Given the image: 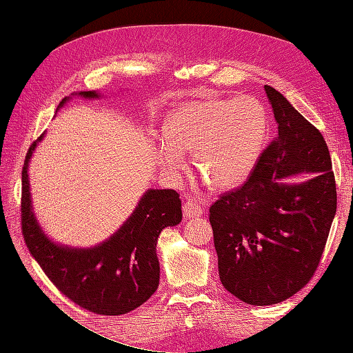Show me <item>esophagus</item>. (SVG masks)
<instances>
[{
    "label": "esophagus",
    "mask_w": 353,
    "mask_h": 353,
    "mask_svg": "<svg viewBox=\"0 0 353 353\" xmlns=\"http://www.w3.org/2000/svg\"><path fill=\"white\" fill-rule=\"evenodd\" d=\"M183 212L185 218H197L203 213V208L199 205V203L194 199H187L184 206H183Z\"/></svg>",
    "instance_id": "34e87169"
}]
</instances>
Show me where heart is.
<instances>
[{
	"label": "heart",
	"mask_w": 353,
	"mask_h": 353,
	"mask_svg": "<svg viewBox=\"0 0 353 353\" xmlns=\"http://www.w3.org/2000/svg\"><path fill=\"white\" fill-rule=\"evenodd\" d=\"M268 132V112L254 97L190 101L166 119L159 157L166 169L178 170L184 163L181 152L194 153L197 174L212 187L228 190L252 175Z\"/></svg>",
	"instance_id": "1"
}]
</instances>
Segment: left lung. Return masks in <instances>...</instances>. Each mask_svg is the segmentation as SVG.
Segmentation results:
<instances>
[{
	"mask_svg": "<svg viewBox=\"0 0 353 353\" xmlns=\"http://www.w3.org/2000/svg\"><path fill=\"white\" fill-rule=\"evenodd\" d=\"M279 132L244 184L209 209L223 288L249 305L280 303L303 288L321 261L337 209L324 138L281 92L265 85ZM301 172L302 185L279 179Z\"/></svg>",
	"mask_w": 353,
	"mask_h": 353,
	"instance_id": "1",
	"label": "left lung"
}]
</instances>
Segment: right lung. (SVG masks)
<instances>
[{
    "label": "right lung",
    "mask_w": 353,
    "mask_h": 353,
    "mask_svg": "<svg viewBox=\"0 0 353 353\" xmlns=\"http://www.w3.org/2000/svg\"><path fill=\"white\" fill-rule=\"evenodd\" d=\"M95 99V91H82ZM68 99H63L60 105ZM42 135L30 144L22 169V234L30 254L72 302L99 315H122L152 297L159 285V234L183 219L175 190H148L116 234L92 249L61 248L39 228L30 205L28 163Z\"/></svg>",
    "instance_id": "add662e5"
}]
</instances>
